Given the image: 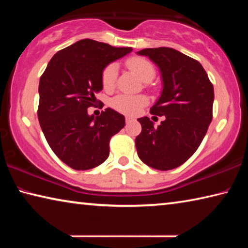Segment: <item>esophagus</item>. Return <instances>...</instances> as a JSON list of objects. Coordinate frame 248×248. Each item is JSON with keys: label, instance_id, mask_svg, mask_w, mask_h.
<instances>
[{"label": "esophagus", "instance_id": "1", "mask_svg": "<svg viewBox=\"0 0 248 248\" xmlns=\"http://www.w3.org/2000/svg\"><path fill=\"white\" fill-rule=\"evenodd\" d=\"M134 119L132 118V117H125V123L127 124H129V123H131V121H133Z\"/></svg>", "mask_w": 248, "mask_h": 248}]
</instances>
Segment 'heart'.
Returning <instances> with one entry per match:
<instances>
[{"label":"heart","instance_id":"1","mask_svg":"<svg viewBox=\"0 0 248 248\" xmlns=\"http://www.w3.org/2000/svg\"><path fill=\"white\" fill-rule=\"evenodd\" d=\"M128 68L138 75L143 82L152 81L155 77V69L150 61L143 58H131L127 61ZM118 66L116 63L108 64L102 73L103 87L106 91H110L115 87ZM148 104V98L145 96H130L125 94H119L111 99V107L117 111L125 115H137Z\"/></svg>","mask_w":248,"mask_h":248}]
</instances>
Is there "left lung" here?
<instances>
[{
  "label": "left lung",
  "mask_w": 248,
  "mask_h": 248,
  "mask_svg": "<svg viewBox=\"0 0 248 248\" xmlns=\"http://www.w3.org/2000/svg\"><path fill=\"white\" fill-rule=\"evenodd\" d=\"M159 69L163 89L150 112L165 116L154 127L148 117L138 119L142 131L136 148L142 162L169 170L184 164L199 148L212 120L213 85L198 61L173 48H148L137 52Z\"/></svg>",
  "instance_id": "left-lung-1"
}]
</instances>
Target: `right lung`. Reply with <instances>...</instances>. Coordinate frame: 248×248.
Returning <instances> with one entry per match:
<instances>
[{"instance_id":"right-lung-1","label":"right lung","mask_w":248,"mask_h":248,"mask_svg":"<svg viewBox=\"0 0 248 248\" xmlns=\"http://www.w3.org/2000/svg\"><path fill=\"white\" fill-rule=\"evenodd\" d=\"M131 51L82 39L54 54L41 75V130L54 154L73 170H91L106 161L109 141L124 127V117L114 109H105L95 118L87 108L103 90L104 69Z\"/></svg>"}]
</instances>
